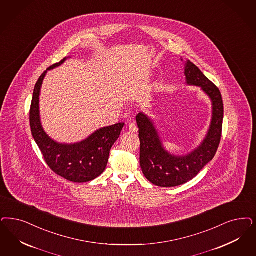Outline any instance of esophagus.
Here are the masks:
<instances>
[{"label": "esophagus", "instance_id": "1", "mask_svg": "<svg viewBox=\"0 0 256 256\" xmlns=\"http://www.w3.org/2000/svg\"><path fill=\"white\" fill-rule=\"evenodd\" d=\"M128 130H130V132L134 133L138 132V128H137V126L134 123L128 124Z\"/></svg>", "mask_w": 256, "mask_h": 256}]
</instances>
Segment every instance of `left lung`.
<instances>
[{
  "label": "left lung",
  "instance_id": "1",
  "mask_svg": "<svg viewBox=\"0 0 256 256\" xmlns=\"http://www.w3.org/2000/svg\"><path fill=\"white\" fill-rule=\"evenodd\" d=\"M184 62L187 84L202 87L212 102L210 130L202 144L186 156H174L164 148L152 121L142 112L136 116L140 139V164L144 176L160 187H174L186 184L198 174L214 157L218 148L223 124V100L220 90L202 72L188 60Z\"/></svg>",
  "mask_w": 256,
  "mask_h": 256
}]
</instances>
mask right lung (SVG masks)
I'll return each mask as SVG.
<instances>
[{
  "mask_svg": "<svg viewBox=\"0 0 256 256\" xmlns=\"http://www.w3.org/2000/svg\"><path fill=\"white\" fill-rule=\"evenodd\" d=\"M66 58L49 67L60 66ZM44 72L36 83L30 106L29 119L33 138L42 151L45 162L56 175L72 182H87L100 176L106 169L110 151L119 138L124 123L115 124L98 130L84 141L74 144H63L52 140L44 132L38 110V99Z\"/></svg>",
  "mask_w": 256,
  "mask_h": 256,
  "instance_id": "add662e5",
  "label": "right lung"
}]
</instances>
